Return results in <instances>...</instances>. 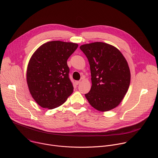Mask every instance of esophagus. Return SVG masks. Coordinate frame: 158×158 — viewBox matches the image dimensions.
<instances>
[{
    "instance_id": "esophagus-1",
    "label": "esophagus",
    "mask_w": 158,
    "mask_h": 158,
    "mask_svg": "<svg viewBox=\"0 0 158 158\" xmlns=\"http://www.w3.org/2000/svg\"><path fill=\"white\" fill-rule=\"evenodd\" d=\"M75 83H76V85H78V84H79L81 83V81H77L75 82Z\"/></svg>"
}]
</instances>
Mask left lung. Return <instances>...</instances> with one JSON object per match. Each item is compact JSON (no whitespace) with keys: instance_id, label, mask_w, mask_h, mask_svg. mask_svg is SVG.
<instances>
[{"instance_id":"obj_1","label":"left lung","mask_w":158,"mask_h":158,"mask_svg":"<svg viewBox=\"0 0 158 158\" xmlns=\"http://www.w3.org/2000/svg\"><path fill=\"white\" fill-rule=\"evenodd\" d=\"M80 49L88 59L91 74L92 85L85 94L86 99L99 111L115 108L124 98L130 84L127 60L119 49L107 43L83 44Z\"/></svg>"}]
</instances>
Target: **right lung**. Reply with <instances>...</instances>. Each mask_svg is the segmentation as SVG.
Returning a JSON list of instances; mask_svg holds the SVG:
<instances>
[{"instance_id": "obj_1", "label": "right lung", "mask_w": 158, "mask_h": 158, "mask_svg": "<svg viewBox=\"0 0 158 158\" xmlns=\"http://www.w3.org/2000/svg\"><path fill=\"white\" fill-rule=\"evenodd\" d=\"M78 44L59 40L40 46L31 56L27 69V82L35 101L52 109L63 104L73 93L67 60Z\"/></svg>"}]
</instances>
